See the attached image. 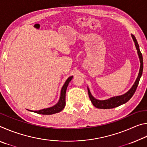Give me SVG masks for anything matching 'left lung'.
<instances>
[{
  "instance_id": "8db88e82",
  "label": "left lung",
  "mask_w": 147,
  "mask_h": 147,
  "mask_svg": "<svg viewBox=\"0 0 147 147\" xmlns=\"http://www.w3.org/2000/svg\"><path fill=\"white\" fill-rule=\"evenodd\" d=\"M131 37H132L133 40L134 41V43H135V45L136 47L137 51H138V53L139 57V60H140V63H141L139 75L138 76V78H137L136 82L134 83V86L131 87V88L127 92V93L123 94V95L114 96V97H112L105 100H96V99L94 98L93 96L91 95L90 91H89V89L88 88L89 98H90L93 105L94 107H96V108H100V109H111V108H116V107H118L119 106L122 105V104L127 102L130 100L131 97H132L134 94L135 93L136 89L138 86L139 80H140V78L143 73V61L142 54H141L140 50H139V47L138 41H137L135 36H134V35H131Z\"/></svg>"
}]
</instances>
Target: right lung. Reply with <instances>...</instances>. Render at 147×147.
<instances>
[{"label":"right lung","mask_w":147,"mask_h":147,"mask_svg":"<svg viewBox=\"0 0 147 147\" xmlns=\"http://www.w3.org/2000/svg\"><path fill=\"white\" fill-rule=\"evenodd\" d=\"M73 76L69 77L68 79L65 82L63 86L61 88L60 98H59V100L58 102L57 103L55 106L51 107V108L41 109V110L31 111H34V112L39 113V114H42V115H52V114H54L61 111L62 109L64 108L65 106L66 90H67V88L68 84H69V82H70V81L71 80L72 78H73Z\"/></svg>","instance_id":"1"}]
</instances>
